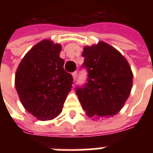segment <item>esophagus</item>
<instances>
[{
    "mask_svg": "<svg viewBox=\"0 0 153 153\" xmlns=\"http://www.w3.org/2000/svg\"><path fill=\"white\" fill-rule=\"evenodd\" d=\"M77 74H77V71H75V72L72 73V76H73V79H74V81H75V80H76V79H77Z\"/></svg>",
    "mask_w": 153,
    "mask_h": 153,
    "instance_id": "esophagus-1",
    "label": "esophagus"
}]
</instances>
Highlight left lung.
Masks as SVG:
<instances>
[{"label": "left lung", "mask_w": 153, "mask_h": 153, "mask_svg": "<svg viewBox=\"0 0 153 153\" xmlns=\"http://www.w3.org/2000/svg\"><path fill=\"white\" fill-rule=\"evenodd\" d=\"M82 68L88 71L87 83L77 87L76 94L89 117L116 115L128 99L133 73L128 61L109 44L99 42L83 47Z\"/></svg>", "instance_id": "8db88e82"}]
</instances>
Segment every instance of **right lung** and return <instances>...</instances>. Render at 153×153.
Wrapping results in <instances>:
<instances>
[{"label":"right lung","mask_w":153,"mask_h":153,"mask_svg":"<svg viewBox=\"0 0 153 153\" xmlns=\"http://www.w3.org/2000/svg\"><path fill=\"white\" fill-rule=\"evenodd\" d=\"M61 46L45 39L32 47L15 74V88L27 111L40 120H50L62 111L73 77L64 70Z\"/></svg>","instance_id":"obj_1"}]
</instances>
